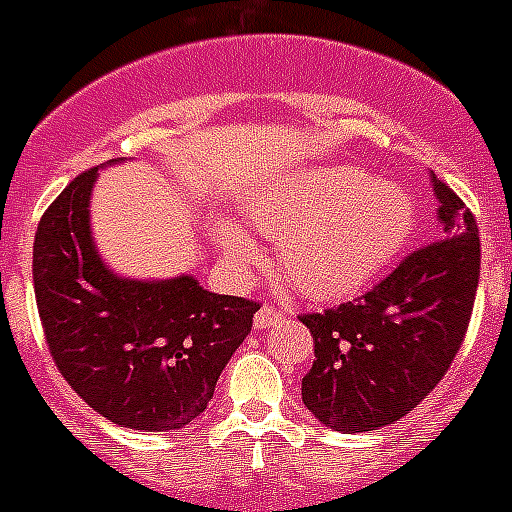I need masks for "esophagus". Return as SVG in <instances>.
Segmentation results:
<instances>
[{
	"label": "esophagus",
	"instance_id": "esophagus-1",
	"mask_svg": "<svg viewBox=\"0 0 512 512\" xmlns=\"http://www.w3.org/2000/svg\"><path fill=\"white\" fill-rule=\"evenodd\" d=\"M281 318H284V313H281L276 305H263L255 315V326L257 328H270V326H276Z\"/></svg>",
	"mask_w": 512,
	"mask_h": 512
}]
</instances>
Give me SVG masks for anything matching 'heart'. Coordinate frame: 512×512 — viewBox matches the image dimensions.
I'll return each instance as SVG.
<instances>
[{"label":"heart","mask_w":512,"mask_h":512,"mask_svg":"<svg viewBox=\"0 0 512 512\" xmlns=\"http://www.w3.org/2000/svg\"><path fill=\"white\" fill-rule=\"evenodd\" d=\"M249 215L260 234L278 242V270L315 299L347 297L371 284L397 260L418 223L405 184L352 165L299 173L257 199ZM218 236L234 263L257 257L255 242L236 226H220Z\"/></svg>","instance_id":"obj_1"}]
</instances>
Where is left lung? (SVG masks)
<instances>
[{
  "mask_svg": "<svg viewBox=\"0 0 512 512\" xmlns=\"http://www.w3.org/2000/svg\"><path fill=\"white\" fill-rule=\"evenodd\" d=\"M431 184L439 239L410 252L363 297L299 315L315 347L302 402L344 434L376 431L421 405L450 371L471 323L479 228L450 186L436 176Z\"/></svg>",
  "mask_w": 512,
  "mask_h": 512,
  "instance_id": "obj_1",
  "label": "left lung"
}]
</instances>
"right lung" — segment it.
Returning <instances> with one entry per match:
<instances>
[{
	"label": "right lung",
	"mask_w": 512,
	"mask_h": 512,
	"mask_svg": "<svg viewBox=\"0 0 512 512\" xmlns=\"http://www.w3.org/2000/svg\"><path fill=\"white\" fill-rule=\"evenodd\" d=\"M97 168L83 170L41 215L33 292L57 371L107 421L136 431L189 426L213 400L260 302L205 292L191 276L118 278L89 231Z\"/></svg>",
	"instance_id": "add662e5"
}]
</instances>
